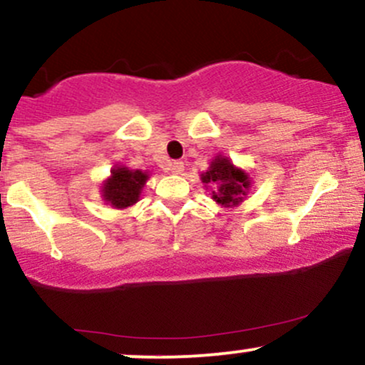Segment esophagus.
I'll use <instances>...</instances> for the list:
<instances>
[{"instance_id": "esophagus-1", "label": "esophagus", "mask_w": 365, "mask_h": 365, "mask_svg": "<svg viewBox=\"0 0 365 365\" xmlns=\"http://www.w3.org/2000/svg\"><path fill=\"white\" fill-rule=\"evenodd\" d=\"M170 170H171V173H175V175H180L183 171V163L182 161H173V163H170Z\"/></svg>"}]
</instances>
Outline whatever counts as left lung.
<instances>
[{
  "instance_id": "1",
  "label": "left lung",
  "mask_w": 365,
  "mask_h": 365,
  "mask_svg": "<svg viewBox=\"0 0 365 365\" xmlns=\"http://www.w3.org/2000/svg\"><path fill=\"white\" fill-rule=\"evenodd\" d=\"M202 182L211 183L217 188L216 192H212V199L223 206L242 202L250 185L244 171L237 170L228 159L221 156H217L207 173L202 175Z\"/></svg>"
}]
</instances>
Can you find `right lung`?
Returning a JSON list of instances; mask_svg holds the SVG:
<instances>
[{"mask_svg":"<svg viewBox=\"0 0 365 365\" xmlns=\"http://www.w3.org/2000/svg\"><path fill=\"white\" fill-rule=\"evenodd\" d=\"M148 175L140 170L116 168L111 178L104 183V199L110 200L115 207H128L139 200L140 188L144 187Z\"/></svg>","mask_w":365,"mask_h":365,"instance_id":"add662e5","label":"right lung"}]
</instances>
